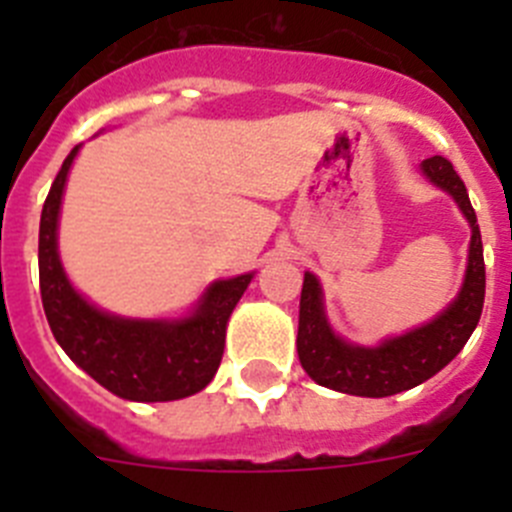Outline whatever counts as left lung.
I'll list each match as a JSON object with an SVG mask.
<instances>
[{
    "label": "left lung",
    "mask_w": 512,
    "mask_h": 512,
    "mask_svg": "<svg viewBox=\"0 0 512 512\" xmlns=\"http://www.w3.org/2000/svg\"><path fill=\"white\" fill-rule=\"evenodd\" d=\"M425 176L459 202L461 212L472 225L467 279L454 305L423 328H415L400 338H390L377 348H361L341 341L325 323L320 284L305 274L300 300V330L297 354L307 374L323 387L359 397H387L405 392L431 379L459 354L474 333L485 305V256L477 215L469 194L449 158L431 156L423 161Z\"/></svg>",
    "instance_id": "1"
}]
</instances>
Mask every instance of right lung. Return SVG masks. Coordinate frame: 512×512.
<instances>
[{"mask_svg":"<svg viewBox=\"0 0 512 512\" xmlns=\"http://www.w3.org/2000/svg\"><path fill=\"white\" fill-rule=\"evenodd\" d=\"M76 151L63 161L40 215V297L53 336L74 364L122 400L169 402L205 390L223 359L230 312L253 274L215 282L192 318L179 323L122 320L81 300L56 251L61 194Z\"/></svg>","mask_w":512,"mask_h":512,"instance_id":"obj_1","label":"right lung"}]
</instances>
